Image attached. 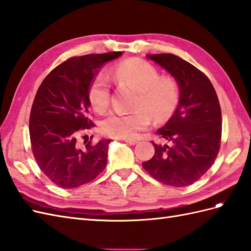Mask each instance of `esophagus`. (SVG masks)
I'll use <instances>...</instances> for the list:
<instances>
[{
    "mask_svg": "<svg viewBox=\"0 0 251 251\" xmlns=\"http://www.w3.org/2000/svg\"><path fill=\"white\" fill-rule=\"evenodd\" d=\"M125 142H126V144L132 145V146H134V145H136V144H138V143H139L137 139H131V138H126V139H125Z\"/></svg>",
    "mask_w": 251,
    "mask_h": 251,
    "instance_id": "34e87169",
    "label": "esophagus"
}]
</instances>
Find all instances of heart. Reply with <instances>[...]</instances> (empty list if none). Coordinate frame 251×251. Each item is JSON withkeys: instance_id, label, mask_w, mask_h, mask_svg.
I'll use <instances>...</instances> for the list:
<instances>
[{"instance_id": "heart-1", "label": "heart", "mask_w": 251, "mask_h": 251, "mask_svg": "<svg viewBox=\"0 0 251 251\" xmlns=\"http://www.w3.org/2000/svg\"><path fill=\"white\" fill-rule=\"evenodd\" d=\"M116 82L137 90L134 106L127 113L112 112L103 119L101 131L107 136L134 138L151 124L172 117L180 101V87L172 77H161L160 71L143 59H127L109 72ZM89 100L97 109H105L111 101V84L105 72H99L89 88Z\"/></svg>"}]
</instances>
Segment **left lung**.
Listing matches in <instances>:
<instances>
[{
  "label": "left lung",
  "instance_id": "left-lung-1",
  "mask_svg": "<svg viewBox=\"0 0 251 251\" xmlns=\"http://www.w3.org/2000/svg\"><path fill=\"white\" fill-rule=\"evenodd\" d=\"M180 87V101L172 118L156 133L170 146L152 142L154 155L143 167L164 184L181 187L198 181L218 154L222 111L211 81L203 72L174 54H151Z\"/></svg>",
  "mask_w": 251,
  "mask_h": 251
}]
</instances>
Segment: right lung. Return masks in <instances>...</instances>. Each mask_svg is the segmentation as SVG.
Instances as JSON below:
<instances>
[{"label": "right lung", "instance_id": "right-lung-1", "mask_svg": "<svg viewBox=\"0 0 251 251\" xmlns=\"http://www.w3.org/2000/svg\"><path fill=\"white\" fill-rule=\"evenodd\" d=\"M121 54L71 57L49 73L37 90L29 115L30 146L41 172L57 186L84 185L106 167L111 139L82 145L78 137L95 126L88 93L98 70Z\"/></svg>", "mask_w": 251, "mask_h": 251}]
</instances>
